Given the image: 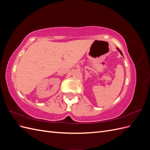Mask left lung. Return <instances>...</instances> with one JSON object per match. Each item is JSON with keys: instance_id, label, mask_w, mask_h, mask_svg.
Segmentation results:
<instances>
[{"instance_id": "1", "label": "left lung", "mask_w": 150, "mask_h": 150, "mask_svg": "<svg viewBox=\"0 0 150 150\" xmlns=\"http://www.w3.org/2000/svg\"><path fill=\"white\" fill-rule=\"evenodd\" d=\"M117 51H119V52H120V54H121V55H122V56H123V54H122V52H121V51H120V49H119V48H117Z\"/></svg>"}]
</instances>
